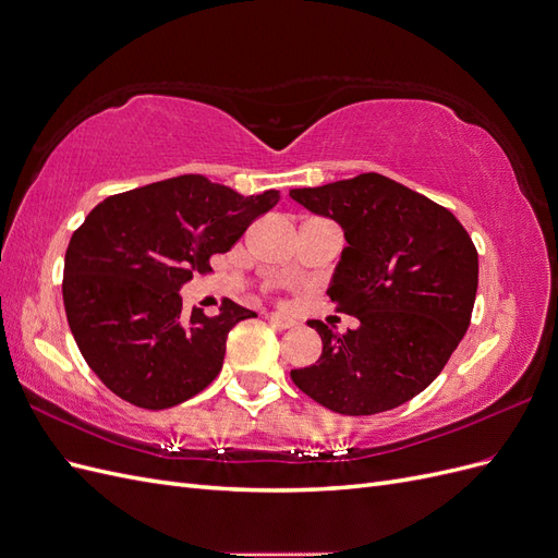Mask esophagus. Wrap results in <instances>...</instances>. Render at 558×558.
Listing matches in <instances>:
<instances>
[{
    "label": "esophagus",
    "instance_id": "obj_1",
    "mask_svg": "<svg viewBox=\"0 0 558 558\" xmlns=\"http://www.w3.org/2000/svg\"><path fill=\"white\" fill-rule=\"evenodd\" d=\"M269 324H272L275 328H279V330H289V328H293L298 320L293 318V316H286V314H267L265 316Z\"/></svg>",
    "mask_w": 558,
    "mask_h": 558
}]
</instances>
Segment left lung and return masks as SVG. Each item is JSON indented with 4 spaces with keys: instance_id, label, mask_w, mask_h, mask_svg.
Masks as SVG:
<instances>
[{
    "instance_id": "obj_1",
    "label": "left lung",
    "mask_w": 558,
    "mask_h": 558,
    "mask_svg": "<svg viewBox=\"0 0 558 558\" xmlns=\"http://www.w3.org/2000/svg\"><path fill=\"white\" fill-rule=\"evenodd\" d=\"M289 195L342 228L347 246L328 295L359 318L347 335L310 320L324 351L314 365L291 369L293 384L347 416L412 400L470 326L480 275L470 234L449 209L377 172Z\"/></svg>"
}]
</instances>
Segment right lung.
I'll use <instances>...</instances> for the list:
<instances>
[{
    "label": "right lung",
    "mask_w": 558,
    "mask_h": 558,
    "mask_svg": "<svg viewBox=\"0 0 558 558\" xmlns=\"http://www.w3.org/2000/svg\"><path fill=\"white\" fill-rule=\"evenodd\" d=\"M279 197L183 174L111 195L86 216L66 246L64 312L83 359L118 398L167 410L221 373L228 332L256 312L226 300L216 316H189L179 291Z\"/></svg>",
    "instance_id": "obj_1"
}]
</instances>
